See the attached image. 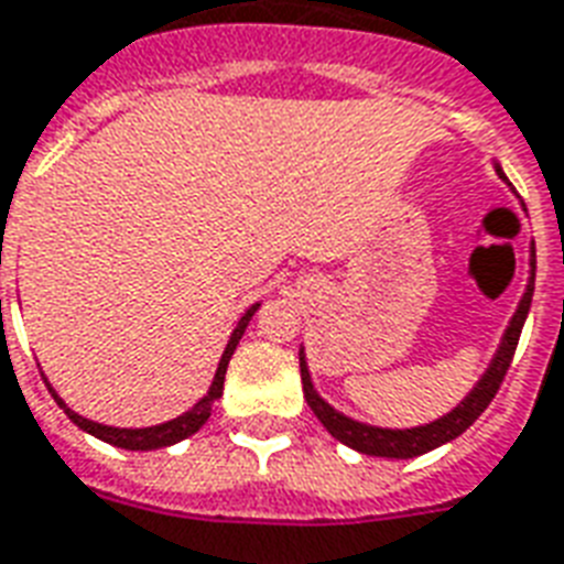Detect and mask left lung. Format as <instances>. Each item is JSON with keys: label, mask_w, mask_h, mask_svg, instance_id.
<instances>
[{"label": "left lung", "mask_w": 564, "mask_h": 564, "mask_svg": "<svg viewBox=\"0 0 564 564\" xmlns=\"http://www.w3.org/2000/svg\"><path fill=\"white\" fill-rule=\"evenodd\" d=\"M497 174L506 180L500 167H497ZM530 265H532V278L530 286L523 292L521 307L518 313L511 316L509 328H506V337L500 343V351L494 355L491 367L479 378V384L473 387L467 399H464L462 405L449 411L446 416L435 420V423L429 425H416V429H378V425H364L355 423L349 416H343L339 411L325 402V399L313 390L311 372H307V364H304V355H301V384H304V399H307V405L316 416H319V423L328 429L330 435L337 437L339 444L351 446V449H358L364 455H378V458H414V455H423L429 449H435V446L446 444V441H453L462 432H467L479 414H482L485 408L491 405V399L497 397V390H500L502 378L509 372L511 358H514V349H518V339H521V328L523 322H527V313H530L532 304V290H535V248L530 253Z\"/></svg>", "instance_id": "left-lung-1"}]
</instances>
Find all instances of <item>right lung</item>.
Segmentation results:
<instances>
[{
  "label": "right lung",
  "mask_w": 564,
  "mask_h": 564,
  "mask_svg": "<svg viewBox=\"0 0 564 564\" xmlns=\"http://www.w3.org/2000/svg\"><path fill=\"white\" fill-rule=\"evenodd\" d=\"M257 307H260V304L248 307L242 319H239V325H236V330L230 334V343H227L225 355H221V364H218V372H215L209 393H206V397L200 399V402H197L192 411H186L183 416H177V420H167V423H162V425H150V429H111V425H100V423H94V420H85V416L73 414L70 408L64 405L62 399H58V393H55L53 387H50V384H46V387H50V393H53V399L58 402V408H64V411H67V416H70L73 423L79 425L82 432H88V435L100 437V441H106V444H111V446L148 453V449H162V446H171V444H177V441H186L188 435H195L197 429H200V425L209 420V414H213L215 399H221V390H225L227 364H230V358H234L236 346H239V339H242L245 328H248V322H251V316L257 313Z\"/></svg>",
  "instance_id": "obj_1"
}]
</instances>
